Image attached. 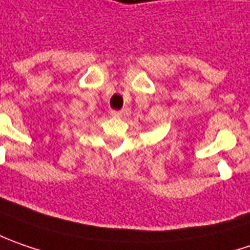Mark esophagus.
<instances>
[{"label": "esophagus", "instance_id": "1", "mask_svg": "<svg viewBox=\"0 0 250 250\" xmlns=\"http://www.w3.org/2000/svg\"><path fill=\"white\" fill-rule=\"evenodd\" d=\"M110 114H112V117H116V119H119V117H122V116H123V113H122V112H119V110H112Z\"/></svg>", "mask_w": 250, "mask_h": 250}]
</instances>
